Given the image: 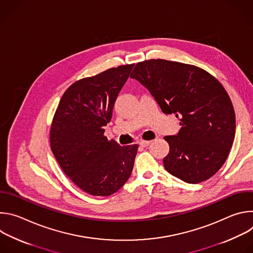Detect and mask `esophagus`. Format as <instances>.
I'll list each match as a JSON object with an SVG mask.
<instances>
[{"label":"esophagus","mask_w":253,"mask_h":253,"mask_svg":"<svg viewBox=\"0 0 253 253\" xmlns=\"http://www.w3.org/2000/svg\"><path fill=\"white\" fill-rule=\"evenodd\" d=\"M151 143V141H149V140H142V141H140L139 142V144H140V146H142V147H147L149 144Z\"/></svg>","instance_id":"obj_1"}]
</instances>
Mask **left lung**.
I'll list each match as a JSON object with an SVG mask.
<instances>
[{"mask_svg":"<svg viewBox=\"0 0 253 253\" xmlns=\"http://www.w3.org/2000/svg\"><path fill=\"white\" fill-rule=\"evenodd\" d=\"M147 88L181 129L166 136L165 169L186 183L209 179L226 161L235 136L231 100L217 79L193 65L162 59L136 64L130 76Z\"/></svg>","mask_w":253,"mask_h":253,"instance_id":"8db88e82","label":"left lung"}]
</instances>
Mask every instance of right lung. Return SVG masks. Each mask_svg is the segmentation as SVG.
<instances>
[{
    "mask_svg": "<svg viewBox=\"0 0 253 253\" xmlns=\"http://www.w3.org/2000/svg\"><path fill=\"white\" fill-rule=\"evenodd\" d=\"M132 65L108 69L72 84L63 94L51 131L52 152L65 174L94 196H109L129 179L138 145L120 146L104 136Z\"/></svg>",
    "mask_w": 253,
    "mask_h": 253,
    "instance_id": "right-lung-1",
    "label": "right lung"
}]
</instances>
